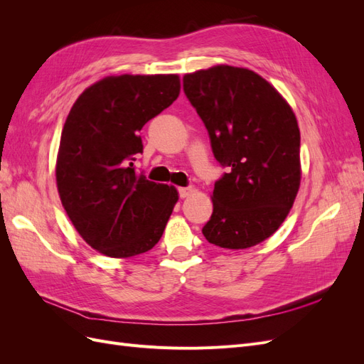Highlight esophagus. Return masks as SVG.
I'll return each instance as SVG.
<instances>
[{"instance_id": "obj_1", "label": "esophagus", "mask_w": 364, "mask_h": 364, "mask_svg": "<svg viewBox=\"0 0 364 364\" xmlns=\"http://www.w3.org/2000/svg\"><path fill=\"white\" fill-rule=\"evenodd\" d=\"M193 193H194L193 186H183V188H179V197H181V199H185V197H188Z\"/></svg>"}]
</instances>
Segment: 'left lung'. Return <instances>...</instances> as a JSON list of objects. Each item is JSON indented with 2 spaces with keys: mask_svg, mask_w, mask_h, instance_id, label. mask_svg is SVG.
I'll return each mask as SVG.
<instances>
[{
  "mask_svg": "<svg viewBox=\"0 0 364 364\" xmlns=\"http://www.w3.org/2000/svg\"><path fill=\"white\" fill-rule=\"evenodd\" d=\"M183 92L226 168L213 191L205 238L247 249L289 215L301 183V134L289 103L261 75L217 65L183 77Z\"/></svg>",
  "mask_w": 364,
  "mask_h": 364,
  "instance_id": "8db88e82",
  "label": "left lung"
}]
</instances>
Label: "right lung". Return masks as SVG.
<instances>
[{"mask_svg": "<svg viewBox=\"0 0 364 364\" xmlns=\"http://www.w3.org/2000/svg\"><path fill=\"white\" fill-rule=\"evenodd\" d=\"M181 91L176 74L117 75L82 92L65 121L56 165L62 205L95 250L129 258L155 246L178 191L136 173L139 130Z\"/></svg>", "mask_w": 364, "mask_h": 364, "instance_id": "add662e5", "label": "right lung"}]
</instances>
